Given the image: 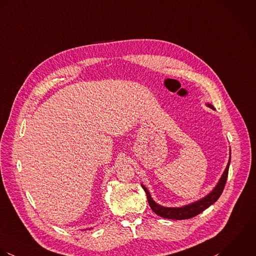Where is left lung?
Wrapping results in <instances>:
<instances>
[{"instance_id": "8db88e82", "label": "left lung", "mask_w": 256, "mask_h": 256, "mask_svg": "<svg viewBox=\"0 0 256 256\" xmlns=\"http://www.w3.org/2000/svg\"><path fill=\"white\" fill-rule=\"evenodd\" d=\"M206 104L208 108L214 110V108L212 104L206 102ZM230 163V159H228V165H226L222 175L220 176L218 182L214 186V188L208 195L203 197L202 199H200L198 201H195L193 203H190V204L181 206H163L161 204H157L152 198V195H150V191L148 190V188L144 184H142V187L144 188V190L146 193L148 204H150L152 210H154L156 214H158V216H160L164 218H170V220H180L191 218H194L197 214H201L206 208H208L210 204L216 202V200L220 198V196L222 195V193L224 191L226 182Z\"/></svg>"}]
</instances>
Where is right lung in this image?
Listing matches in <instances>:
<instances>
[{
	"label": "right lung",
	"mask_w": 256,
	"mask_h": 256,
	"mask_svg": "<svg viewBox=\"0 0 256 256\" xmlns=\"http://www.w3.org/2000/svg\"><path fill=\"white\" fill-rule=\"evenodd\" d=\"M91 228H90V230H91Z\"/></svg>",
	"instance_id": "1"
}]
</instances>
